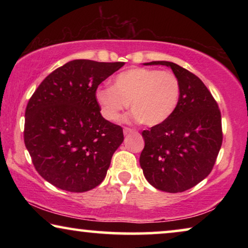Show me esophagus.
Here are the masks:
<instances>
[{
    "mask_svg": "<svg viewBox=\"0 0 248 248\" xmlns=\"http://www.w3.org/2000/svg\"><path fill=\"white\" fill-rule=\"evenodd\" d=\"M124 135H128L131 133H134L135 130H133V128H128V127H124Z\"/></svg>",
    "mask_w": 248,
    "mask_h": 248,
    "instance_id": "1",
    "label": "esophagus"
}]
</instances>
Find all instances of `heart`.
I'll list each match as a JSON object with an SVG mask.
<instances>
[{
  "label": "heart",
  "instance_id": "1",
  "mask_svg": "<svg viewBox=\"0 0 248 248\" xmlns=\"http://www.w3.org/2000/svg\"><path fill=\"white\" fill-rule=\"evenodd\" d=\"M94 98L107 121H117L130 104L133 118L155 126L174 114L181 98V83L168 71L133 67L118 73L113 87L98 88Z\"/></svg>",
  "mask_w": 248,
  "mask_h": 248
}]
</instances>
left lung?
<instances>
[{
	"instance_id": "left-lung-1",
	"label": "left lung",
	"mask_w": 248,
	"mask_h": 248,
	"mask_svg": "<svg viewBox=\"0 0 248 248\" xmlns=\"http://www.w3.org/2000/svg\"><path fill=\"white\" fill-rule=\"evenodd\" d=\"M144 65L170 67L181 83L174 114L162 124L142 132L140 166L155 188L187 191L202 182L215 166L222 143L221 114L208 88L184 67L167 61Z\"/></svg>"
}]
</instances>
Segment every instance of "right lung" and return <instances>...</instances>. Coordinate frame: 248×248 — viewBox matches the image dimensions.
Here are the masks:
<instances>
[{
	"instance_id": "1",
	"label": "right lung",
	"mask_w": 248,
	"mask_h": 248,
	"mask_svg": "<svg viewBox=\"0 0 248 248\" xmlns=\"http://www.w3.org/2000/svg\"><path fill=\"white\" fill-rule=\"evenodd\" d=\"M123 65L70 61L47 76L29 99L26 148L38 174L57 188L87 192L106 177L124 135L101 116L94 93Z\"/></svg>"
}]
</instances>
